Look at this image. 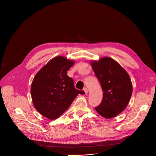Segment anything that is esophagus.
Returning <instances> with one entry per match:
<instances>
[{"mask_svg":"<svg viewBox=\"0 0 156 156\" xmlns=\"http://www.w3.org/2000/svg\"><path fill=\"white\" fill-rule=\"evenodd\" d=\"M83 91H84L85 93L87 94H88V88H87V87H85V88H83Z\"/></svg>","mask_w":156,"mask_h":156,"instance_id":"obj_1","label":"esophagus"}]
</instances>
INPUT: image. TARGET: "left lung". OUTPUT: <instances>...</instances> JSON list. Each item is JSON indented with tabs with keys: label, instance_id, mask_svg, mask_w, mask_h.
Returning a JSON list of instances; mask_svg holds the SVG:
<instances>
[{
	"label": "left lung",
	"instance_id": "8db88e82",
	"mask_svg": "<svg viewBox=\"0 0 156 156\" xmlns=\"http://www.w3.org/2000/svg\"><path fill=\"white\" fill-rule=\"evenodd\" d=\"M91 64L103 91L102 102L95 109L105 118L115 117L126 108L132 96L130 78L127 72L110 57H104Z\"/></svg>",
	"mask_w": 156,
	"mask_h": 156
}]
</instances>
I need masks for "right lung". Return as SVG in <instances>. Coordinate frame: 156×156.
Returning <instances> with one entry per match:
<instances>
[{
  "mask_svg": "<svg viewBox=\"0 0 156 156\" xmlns=\"http://www.w3.org/2000/svg\"><path fill=\"white\" fill-rule=\"evenodd\" d=\"M74 61L62 56L49 61L35 75L31 87L35 108L44 116L54 119L69 107L79 94H83L74 86L67 71Z\"/></svg>",
  "mask_w": 156,
  "mask_h": 156,
  "instance_id": "1",
  "label": "right lung"
}]
</instances>
